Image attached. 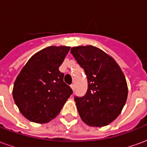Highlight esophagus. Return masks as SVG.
Wrapping results in <instances>:
<instances>
[{"instance_id": "obj_1", "label": "esophagus", "mask_w": 147, "mask_h": 147, "mask_svg": "<svg viewBox=\"0 0 147 147\" xmlns=\"http://www.w3.org/2000/svg\"><path fill=\"white\" fill-rule=\"evenodd\" d=\"M70 86H71V88L72 89V90H75V85H74V84H71Z\"/></svg>"}]
</instances>
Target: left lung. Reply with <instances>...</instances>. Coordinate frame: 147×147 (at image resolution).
<instances>
[{"mask_svg": "<svg viewBox=\"0 0 147 147\" xmlns=\"http://www.w3.org/2000/svg\"><path fill=\"white\" fill-rule=\"evenodd\" d=\"M71 53L88 82L86 94L75 97L81 119L90 126L108 125L126 103L128 90L123 71L113 58L92 45L73 47Z\"/></svg>", "mask_w": 147, "mask_h": 147, "instance_id": "obj_1", "label": "left lung"}]
</instances>
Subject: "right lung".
<instances>
[{"label": "right lung", "mask_w": 147, "mask_h": 147, "mask_svg": "<svg viewBox=\"0 0 147 147\" xmlns=\"http://www.w3.org/2000/svg\"><path fill=\"white\" fill-rule=\"evenodd\" d=\"M70 50L68 46H49L33 55L15 81L16 105L32 122L48 123L60 113L72 90L64 82L59 67Z\"/></svg>", "instance_id": "right-lung-1"}]
</instances>
